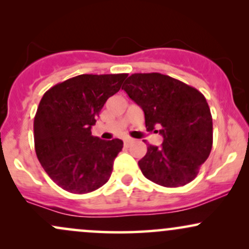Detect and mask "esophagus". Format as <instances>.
I'll return each instance as SVG.
<instances>
[{"label": "esophagus", "instance_id": "1", "mask_svg": "<svg viewBox=\"0 0 249 249\" xmlns=\"http://www.w3.org/2000/svg\"><path fill=\"white\" fill-rule=\"evenodd\" d=\"M131 142H132V139H131V138H125L124 139V145H126V146H128Z\"/></svg>", "mask_w": 249, "mask_h": 249}]
</instances>
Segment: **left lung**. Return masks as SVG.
<instances>
[{
    "label": "left lung",
    "instance_id": "obj_1",
    "mask_svg": "<svg viewBox=\"0 0 249 249\" xmlns=\"http://www.w3.org/2000/svg\"><path fill=\"white\" fill-rule=\"evenodd\" d=\"M122 89L144 111L147 131L160 126L164 139L160 146L148 145L138 161L145 178L165 187L192 181L213 144L212 115L204 95L158 72L133 73Z\"/></svg>",
    "mask_w": 249,
    "mask_h": 249
}]
</instances>
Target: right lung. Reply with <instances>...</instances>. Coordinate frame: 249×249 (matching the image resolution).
I'll list each match as a JSON object with an SVG mask.
<instances>
[{
  "label": "right lung",
  "mask_w": 249,
  "mask_h": 249,
  "mask_svg": "<svg viewBox=\"0 0 249 249\" xmlns=\"http://www.w3.org/2000/svg\"><path fill=\"white\" fill-rule=\"evenodd\" d=\"M126 77L79 75L43 95L34 119L35 150L42 167L63 190L89 193L110 179L123 142L93 137L91 127Z\"/></svg>",
  "instance_id": "1"
}]
</instances>
